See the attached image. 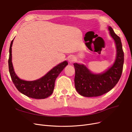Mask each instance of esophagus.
<instances>
[{
  "mask_svg": "<svg viewBox=\"0 0 132 132\" xmlns=\"http://www.w3.org/2000/svg\"><path fill=\"white\" fill-rule=\"evenodd\" d=\"M75 61V58L73 56H70L68 59V61L70 63H72V62H73Z\"/></svg>",
  "mask_w": 132,
  "mask_h": 132,
  "instance_id": "1",
  "label": "esophagus"
}]
</instances>
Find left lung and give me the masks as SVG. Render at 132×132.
I'll use <instances>...</instances> for the list:
<instances>
[{"label":"left lung","mask_w":132,"mask_h":132,"mask_svg":"<svg viewBox=\"0 0 132 132\" xmlns=\"http://www.w3.org/2000/svg\"><path fill=\"white\" fill-rule=\"evenodd\" d=\"M108 30L116 49L115 59L111 67L103 72L95 73L84 64H73L76 71V89L83 96L96 97L108 92L118 83L121 77L124 64L121 40L110 26L108 27Z\"/></svg>","instance_id":"obj_1"}]
</instances>
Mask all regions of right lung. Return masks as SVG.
<instances>
[{"label": "right lung", "mask_w": 132, "mask_h": 132, "mask_svg": "<svg viewBox=\"0 0 132 132\" xmlns=\"http://www.w3.org/2000/svg\"><path fill=\"white\" fill-rule=\"evenodd\" d=\"M12 40L9 48V70L13 84L17 90L27 96L36 99H44L50 96L54 90L55 81L61 71L68 64L67 61L58 64L42 77L34 81L20 79L14 72L12 62Z\"/></svg>", "instance_id": "1"}]
</instances>
